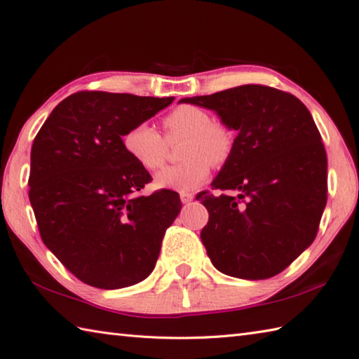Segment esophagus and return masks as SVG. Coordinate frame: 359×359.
<instances>
[{"label":"esophagus","instance_id":"esophagus-1","mask_svg":"<svg viewBox=\"0 0 359 359\" xmlns=\"http://www.w3.org/2000/svg\"><path fill=\"white\" fill-rule=\"evenodd\" d=\"M180 198H181V203H182V204H189L190 201H194V194L181 192V194H180Z\"/></svg>","mask_w":359,"mask_h":359}]
</instances>
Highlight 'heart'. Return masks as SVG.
Segmentation results:
<instances>
[{"mask_svg": "<svg viewBox=\"0 0 359 359\" xmlns=\"http://www.w3.org/2000/svg\"><path fill=\"white\" fill-rule=\"evenodd\" d=\"M165 138L147 123H141L124 135L126 152L146 170H158L169 155V142L184 140L181 159L155 177L159 189L189 192L207 180L212 167L224 165L233 152L235 137L230 127L213 121L209 112L196 106H180L164 118Z\"/></svg>", "mask_w": 359, "mask_h": 359, "instance_id": "heart-1", "label": "heart"}]
</instances>
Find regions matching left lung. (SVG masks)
<instances>
[{
    "mask_svg": "<svg viewBox=\"0 0 359 359\" xmlns=\"http://www.w3.org/2000/svg\"><path fill=\"white\" fill-rule=\"evenodd\" d=\"M236 130L233 152L212 181L218 195L201 240L219 272L266 280L313 243L327 203V155L309 109L293 95L247 84L182 98Z\"/></svg>",
    "mask_w": 359,
    "mask_h": 359,
    "instance_id": "left-lung-1",
    "label": "left lung"
}]
</instances>
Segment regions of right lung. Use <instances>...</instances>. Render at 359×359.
<instances>
[{
  "label": "right lung",
  "instance_id": "add662e5",
  "mask_svg": "<svg viewBox=\"0 0 359 359\" xmlns=\"http://www.w3.org/2000/svg\"><path fill=\"white\" fill-rule=\"evenodd\" d=\"M173 100L78 92L35 137L29 200L39 235L79 281L112 290L152 273L181 201L172 190L140 195L152 177L126 152L123 137Z\"/></svg>",
  "mask_w": 359,
  "mask_h": 359
}]
</instances>
